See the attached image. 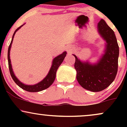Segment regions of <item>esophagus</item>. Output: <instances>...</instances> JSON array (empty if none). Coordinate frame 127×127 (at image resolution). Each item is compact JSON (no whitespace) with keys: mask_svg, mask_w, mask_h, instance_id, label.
I'll list each match as a JSON object with an SVG mask.
<instances>
[{"mask_svg":"<svg viewBox=\"0 0 127 127\" xmlns=\"http://www.w3.org/2000/svg\"><path fill=\"white\" fill-rule=\"evenodd\" d=\"M72 51H73V48L72 47H68V48H67V51L68 54L72 53Z\"/></svg>","mask_w":127,"mask_h":127,"instance_id":"obj_1","label":"esophagus"}]
</instances>
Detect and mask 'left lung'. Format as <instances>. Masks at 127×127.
Segmentation results:
<instances>
[{
    "label": "left lung",
    "mask_w": 127,
    "mask_h": 127,
    "mask_svg": "<svg viewBox=\"0 0 127 127\" xmlns=\"http://www.w3.org/2000/svg\"><path fill=\"white\" fill-rule=\"evenodd\" d=\"M97 30L106 43L104 54L97 63L82 62L73 54L77 81L83 88L93 92L107 88L114 81L118 66L119 46L114 32L103 19L97 24Z\"/></svg>",
    "instance_id": "8db88e82"
}]
</instances>
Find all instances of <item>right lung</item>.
Here are the masks:
<instances>
[{
	"label": "right lung",
	"mask_w": 127,
	"mask_h": 127,
	"mask_svg": "<svg viewBox=\"0 0 127 127\" xmlns=\"http://www.w3.org/2000/svg\"><path fill=\"white\" fill-rule=\"evenodd\" d=\"M24 24L19 27L18 29H16L15 32L14 33V34L12 36V40H11V43H10L9 46L8 48V65H9V69L10 74H11V77H12V79L16 84L18 85L20 88L23 89L24 90L29 91V92H32V93H34V92H39L41 91L42 90H44L45 89L49 88L51 85H52V83L54 81L55 76H56V72L57 71L58 68L59 67L60 65L63 62L64 59L65 57L66 56L67 52L66 51H64L62 54L58 55L56 57H55L53 59L52 62V65L51 67L50 70H49L48 73L46 76V77L43 79L42 81L39 82L37 84H34V85H27V84H23L21 81H19L18 78L16 77V76L14 74L13 70L12 68V65H11V59H10V50H11V45L12 43L13 39H14V37L15 34L18 30L20 29Z\"/></svg>",
	"instance_id": "1"
}]
</instances>
